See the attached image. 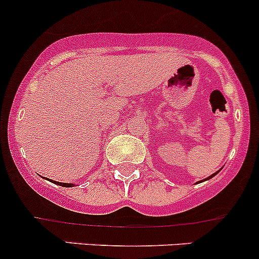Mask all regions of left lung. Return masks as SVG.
<instances>
[{
	"label": "left lung",
	"mask_w": 259,
	"mask_h": 259,
	"mask_svg": "<svg viewBox=\"0 0 259 259\" xmlns=\"http://www.w3.org/2000/svg\"><path fill=\"white\" fill-rule=\"evenodd\" d=\"M218 172H220V170H217V172H215V173H213V175H210V176H209V177H207V178H206V181H207V180H210V178H212V177H214V176H215V175H217V173H218Z\"/></svg>",
	"instance_id": "1"
}]
</instances>
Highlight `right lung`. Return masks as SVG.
Returning a JSON list of instances; mask_svg holds the SVG:
<instances>
[{
	"label": "right lung",
	"instance_id": "obj_1",
	"mask_svg": "<svg viewBox=\"0 0 259 259\" xmlns=\"http://www.w3.org/2000/svg\"><path fill=\"white\" fill-rule=\"evenodd\" d=\"M55 185H58V186H62V187H73V183H62V182H53Z\"/></svg>",
	"mask_w": 259,
	"mask_h": 259
}]
</instances>
